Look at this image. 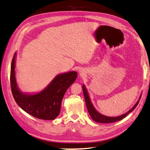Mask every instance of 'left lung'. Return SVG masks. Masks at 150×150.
Listing matches in <instances>:
<instances>
[{
  "mask_svg": "<svg viewBox=\"0 0 150 150\" xmlns=\"http://www.w3.org/2000/svg\"><path fill=\"white\" fill-rule=\"evenodd\" d=\"M82 89H83V96H84V98H85L86 107H87V109H88V112L89 113L90 116L91 117V118L94 121H96V122H97V123H110L116 122V121L123 120V118L126 117L128 114L130 113L131 112H132V111L134 110L135 108L136 107L137 105H138V103L139 102V100H139V101L136 103V104H135V105L133 107H132V109H131L126 114H125L123 115H121V116H118V117H107V116H103V115H102L101 114H100L99 112H97V111L95 110V109L94 108L93 105H92L91 101H90L88 93V92H87V90L85 88L84 86H83ZM139 99H141V96H140V98H139Z\"/></svg>",
  "mask_w": 150,
  "mask_h": 150,
  "instance_id": "1",
  "label": "left lung"
}]
</instances>
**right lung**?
<instances>
[{
    "label": "right lung",
    "mask_w": 150,
    "mask_h": 150,
    "mask_svg": "<svg viewBox=\"0 0 150 150\" xmlns=\"http://www.w3.org/2000/svg\"><path fill=\"white\" fill-rule=\"evenodd\" d=\"M15 56L12 59L10 83L12 95L16 103L31 116L40 120H53L60 113L62 98L77 76L76 71L58 75L43 91L36 95H24L17 88L15 76Z\"/></svg>",
    "instance_id": "add662e5"
}]
</instances>
